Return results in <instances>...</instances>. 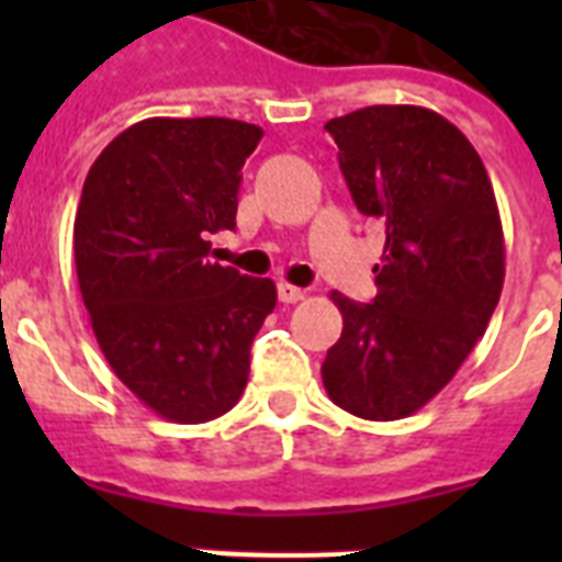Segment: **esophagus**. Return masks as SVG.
<instances>
[{
    "label": "esophagus",
    "instance_id": "obj_1",
    "mask_svg": "<svg viewBox=\"0 0 562 562\" xmlns=\"http://www.w3.org/2000/svg\"><path fill=\"white\" fill-rule=\"evenodd\" d=\"M280 300L282 303H300V300L306 297V291L297 289V285H291V282H280Z\"/></svg>",
    "mask_w": 562,
    "mask_h": 562
}]
</instances>
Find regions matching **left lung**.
I'll return each mask as SVG.
<instances>
[{
  "label": "left lung",
  "instance_id": "8db88e82",
  "mask_svg": "<svg viewBox=\"0 0 562 562\" xmlns=\"http://www.w3.org/2000/svg\"><path fill=\"white\" fill-rule=\"evenodd\" d=\"M361 215L384 221L373 303L333 291L344 333L324 387L361 419H402L452 382L496 312L505 236L479 151L440 113L373 104L329 119Z\"/></svg>",
  "mask_w": 562,
  "mask_h": 562
}]
</instances>
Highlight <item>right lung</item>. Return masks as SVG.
Segmentation results:
<instances>
[{
	"label": "right lung",
	"mask_w": 562,
	"mask_h": 562,
	"mask_svg": "<svg viewBox=\"0 0 562 562\" xmlns=\"http://www.w3.org/2000/svg\"><path fill=\"white\" fill-rule=\"evenodd\" d=\"M259 139L238 119H143L83 180L72 245L92 333L127 391L171 423L236 405L277 306L273 280L206 259L212 233L236 227Z\"/></svg>",
	"instance_id": "add662e5"
}]
</instances>
